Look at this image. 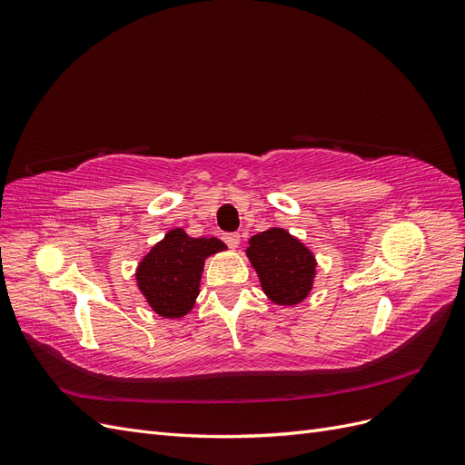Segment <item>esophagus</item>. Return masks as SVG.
<instances>
[{
	"label": "esophagus",
	"instance_id": "obj_1",
	"mask_svg": "<svg viewBox=\"0 0 465 465\" xmlns=\"http://www.w3.org/2000/svg\"><path fill=\"white\" fill-rule=\"evenodd\" d=\"M223 241L227 242L231 248H238V244H241V236H238L236 232H231V234H224Z\"/></svg>",
	"mask_w": 465,
	"mask_h": 465
}]
</instances>
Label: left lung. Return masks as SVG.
<instances>
[{
	"label": "left lung",
	"mask_w": 465,
	"mask_h": 465,
	"mask_svg": "<svg viewBox=\"0 0 465 465\" xmlns=\"http://www.w3.org/2000/svg\"><path fill=\"white\" fill-rule=\"evenodd\" d=\"M246 256L272 302L294 306L311 294L316 279V256L289 231L270 227L254 234L248 241Z\"/></svg>",
	"instance_id": "left-lung-1"
}]
</instances>
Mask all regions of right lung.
Here are the masks:
<instances>
[{
  "label": "right lung",
  "mask_w": 465,
  "mask_h": 465,
  "mask_svg": "<svg viewBox=\"0 0 465 465\" xmlns=\"http://www.w3.org/2000/svg\"><path fill=\"white\" fill-rule=\"evenodd\" d=\"M227 250L215 236L193 238L184 229H171L135 267V283L154 314L184 318L200 294L203 265L209 256Z\"/></svg>",
  "instance_id": "1"
}]
</instances>
